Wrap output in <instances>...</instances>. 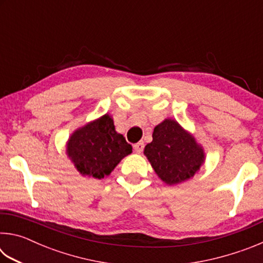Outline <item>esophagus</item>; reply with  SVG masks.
Returning a JSON list of instances; mask_svg holds the SVG:
<instances>
[{
  "instance_id": "1",
  "label": "esophagus",
  "mask_w": 263,
  "mask_h": 263,
  "mask_svg": "<svg viewBox=\"0 0 263 263\" xmlns=\"http://www.w3.org/2000/svg\"><path fill=\"white\" fill-rule=\"evenodd\" d=\"M133 148H135L136 153L140 154L142 152V149H144V142H142V141L137 142V144H135V146H133Z\"/></svg>"
}]
</instances>
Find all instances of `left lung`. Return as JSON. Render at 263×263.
I'll use <instances>...</instances> for the list:
<instances>
[{
	"instance_id": "1",
	"label": "left lung",
	"mask_w": 263,
	"mask_h": 263,
	"mask_svg": "<svg viewBox=\"0 0 263 263\" xmlns=\"http://www.w3.org/2000/svg\"><path fill=\"white\" fill-rule=\"evenodd\" d=\"M152 137L144 155L164 184L174 186L190 181L205 162L203 146L175 119H163Z\"/></svg>"
}]
</instances>
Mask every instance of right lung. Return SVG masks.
<instances>
[{
    "instance_id": "add662e5",
    "label": "right lung",
    "mask_w": 263,
    "mask_h": 263,
    "mask_svg": "<svg viewBox=\"0 0 263 263\" xmlns=\"http://www.w3.org/2000/svg\"><path fill=\"white\" fill-rule=\"evenodd\" d=\"M132 153L123 135L115 128L112 116L105 114L74 130L66 142V154L74 168L89 179H104Z\"/></svg>"
}]
</instances>
